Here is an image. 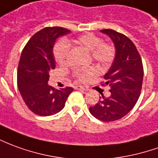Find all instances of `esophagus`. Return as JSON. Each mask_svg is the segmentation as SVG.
<instances>
[{
  "label": "esophagus",
  "mask_w": 158,
  "mask_h": 158,
  "mask_svg": "<svg viewBox=\"0 0 158 158\" xmlns=\"http://www.w3.org/2000/svg\"><path fill=\"white\" fill-rule=\"evenodd\" d=\"M76 90H85V91H88L89 90V88L87 86H82V85H77L75 86Z\"/></svg>",
  "instance_id": "34e87169"
}]
</instances>
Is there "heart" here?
<instances>
[{"label":"heart","instance_id":"1","mask_svg":"<svg viewBox=\"0 0 158 158\" xmlns=\"http://www.w3.org/2000/svg\"><path fill=\"white\" fill-rule=\"evenodd\" d=\"M75 44L82 47L87 51L90 52V56L92 59L102 65H108L113 61L115 55L114 48L111 44L102 43V40L100 37L95 36L94 34L87 33L80 36L78 38L73 40ZM69 54V46L68 42H60L55 47L54 55L57 63L63 65L67 62ZM93 70L85 69V70H79L76 71V76L80 80H84L87 78V76L90 74Z\"/></svg>","mask_w":158,"mask_h":158}]
</instances>
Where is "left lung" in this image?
<instances>
[{"label":"left lung","mask_w":158,"mask_h":158,"mask_svg":"<svg viewBox=\"0 0 158 158\" xmlns=\"http://www.w3.org/2000/svg\"><path fill=\"white\" fill-rule=\"evenodd\" d=\"M100 31L110 37L115 48L113 63L103 76L111 94L109 98L102 96L96 105L90 107V112L100 121H114L127 114L136 104L143 83V64L128 37L114 30Z\"/></svg>","instance_id":"obj_1"}]
</instances>
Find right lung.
Returning <instances> with one entry per match:
<instances>
[{
	"instance_id": "right-lung-1",
	"label": "right lung",
	"mask_w": 158,
	"mask_h": 158,
	"mask_svg": "<svg viewBox=\"0 0 158 158\" xmlns=\"http://www.w3.org/2000/svg\"><path fill=\"white\" fill-rule=\"evenodd\" d=\"M62 27H46L34 34L22 51L18 67V88L33 113L48 116L60 112L73 89L56 90L48 85L49 73L56 68L53 48L58 37L69 34Z\"/></svg>"
}]
</instances>
